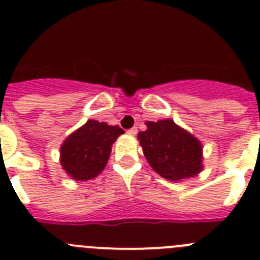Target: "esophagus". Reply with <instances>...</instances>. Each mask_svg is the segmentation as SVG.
Returning a JSON list of instances; mask_svg holds the SVG:
<instances>
[{"instance_id":"obj_1","label":"esophagus","mask_w":260,"mask_h":260,"mask_svg":"<svg viewBox=\"0 0 260 260\" xmlns=\"http://www.w3.org/2000/svg\"><path fill=\"white\" fill-rule=\"evenodd\" d=\"M127 133H128V135H129V136H136V135H137V128L136 127L131 128V129L127 131Z\"/></svg>"}]
</instances>
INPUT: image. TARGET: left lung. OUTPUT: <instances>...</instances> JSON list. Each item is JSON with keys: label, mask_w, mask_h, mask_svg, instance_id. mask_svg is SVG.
I'll use <instances>...</instances> for the list:
<instances>
[{"label": "left lung", "mask_w": 260, "mask_h": 260, "mask_svg": "<svg viewBox=\"0 0 260 260\" xmlns=\"http://www.w3.org/2000/svg\"><path fill=\"white\" fill-rule=\"evenodd\" d=\"M137 135L146 161L162 178L173 182L196 177L203 170V144L171 119L145 121Z\"/></svg>", "instance_id": "8db88e82"}]
</instances>
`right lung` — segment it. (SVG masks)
Returning a JSON list of instances; mask_svg holds the SVG:
<instances>
[{
  "label": "right lung",
  "mask_w": 260,
  "mask_h": 260,
  "mask_svg": "<svg viewBox=\"0 0 260 260\" xmlns=\"http://www.w3.org/2000/svg\"><path fill=\"white\" fill-rule=\"evenodd\" d=\"M124 131L119 125L90 119L71 133L60 146V164L73 180L94 179L102 173L112 144Z\"/></svg>",
  "instance_id": "add662e5"
}]
</instances>
